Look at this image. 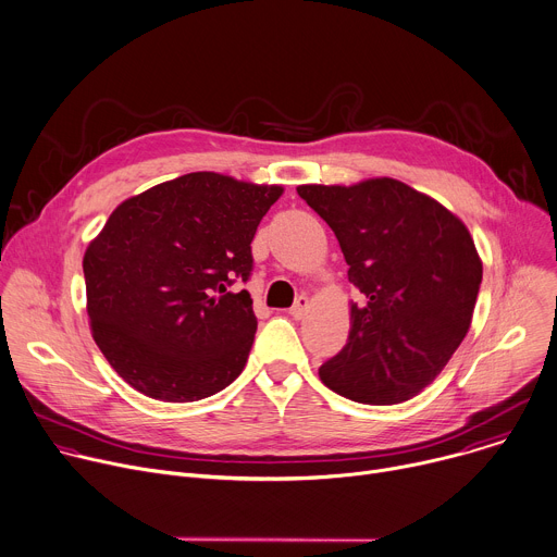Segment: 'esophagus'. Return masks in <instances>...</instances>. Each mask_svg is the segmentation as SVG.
Here are the masks:
<instances>
[{"label": "esophagus", "instance_id": "34e87169", "mask_svg": "<svg viewBox=\"0 0 557 557\" xmlns=\"http://www.w3.org/2000/svg\"><path fill=\"white\" fill-rule=\"evenodd\" d=\"M308 308H310V299L306 295H299L288 312H290V317H295V320H301V317L308 312Z\"/></svg>", "mask_w": 557, "mask_h": 557}]
</instances>
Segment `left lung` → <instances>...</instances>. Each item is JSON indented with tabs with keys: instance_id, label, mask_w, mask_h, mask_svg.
<instances>
[{
	"instance_id": "obj_1",
	"label": "left lung",
	"mask_w": 557,
	"mask_h": 557,
	"mask_svg": "<svg viewBox=\"0 0 557 557\" xmlns=\"http://www.w3.org/2000/svg\"><path fill=\"white\" fill-rule=\"evenodd\" d=\"M297 194L335 231L348 280L350 333L320 368L333 392L392 406L423 392L465 339L483 262L462 220L394 178L299 185Z\"/></svg>"
}]
</instances>
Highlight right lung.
<instances>
[{"instance_id": "obj_1", "label": "right lung", "mask_w": 557, "mask_h": 557, "mask_svg": "<svg viewBox=\"0 0 557 557\" xmlns=\"http://www.w3.org/2000/svg\"><path fill=\"white\" fill-rule=\"evenodd\" d=\"M284 194L194 172L123 200L84 256L103 357L149 399H205L245 370L258 320L247 290L260 220Z\"/></svg>"}]
</instances>
